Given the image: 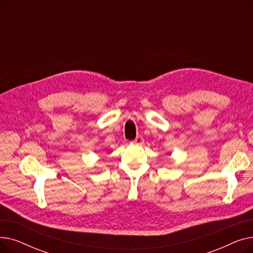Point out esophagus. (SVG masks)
<instances>
[{"label":"esophagus","instance_id":"esophagus-1","mask_svg":"<svg viewBox=\"0 0 253 253\" xmlns=\"http://www.w3.org/2000/svg\"><path fill=\"white\" fill-rule=\"evenodd\" d=\"M143 141H144V139H143V137H141V136H137L133 141H132V143H134V144H142L143 143Z\"/></svg>","mask_w":253,"mask_h":253}]
</instances>
